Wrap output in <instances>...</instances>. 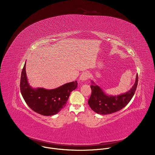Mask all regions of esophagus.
Instances as JSON below:
<instances>
[{
  "label": "esophagus",
  "mask_w": 155,
  "mask_h": 155,
  "mask_svg": "<svg viewBox=\"0 0 155 155\" xmlns=\"http://www.w3.org/2000/svg\"><path fill=\"white\" fill-rule=\"evenodd\" d=\"M89 75L88 73L84 72L81 74V76L79 77V81L80 82H85L88 79Z\"/></svg>",
  "instance_id": "34e87169"
}]
</instances>
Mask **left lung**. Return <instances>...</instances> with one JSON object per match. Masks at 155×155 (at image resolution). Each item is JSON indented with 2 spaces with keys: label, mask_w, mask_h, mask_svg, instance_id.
<instances>
[{
  "label": "left lung",
  "mask_w": 155,
  "mask_h": 155,
  "mask_svg": "<svg viewBox=\"0 0 155 155\" xmlns=\"http://www.w3.org/2000/svg\"><path fill=\"white\" fill-rule=\"evenodd\" d=\"M91 82L92 93L88 100L89 107L98 114H108L122 109L131 101L137 87L138 74L136 75L135 82L131 89L117 95H107L92 81Z\"/></svg>",
  "instance_id": "obj_1"
}]
</instances>
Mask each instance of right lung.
I'll return each instance as SVG.
<instances>
[{"mask_svg":"<svg viewBox=\"0 0 155 155\" xmlns=\"http://www.w3.org/2000/svg\"><path fill=\"white\" fill-rule=\"evenodd\" d=\"M78 87L77 81L71 82L53 89L33 88L28 84L25 71V63L22 68L20 90L24 100L34 111L44 115L52 116L63 109L71 91Z\"/></svg>","mask_w":155,"mask_h":155,"instance_id":"1","label":"right lung"}]
</instances>
